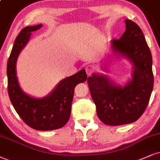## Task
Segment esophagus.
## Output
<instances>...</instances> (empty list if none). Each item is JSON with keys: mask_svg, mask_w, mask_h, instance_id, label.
Instances as JSON below:
<instances>
[{"mask_svg": "<svg viewBox=\"0 0 160 160\" xmlns=\"http://www.w3.org/2000/svg\"><path fill=\"white\" fill-rule=\"evenodd\" d=\"M85 70H86L87 74L90 75L95 71V67L92 65H87L85 66Z\"/></svg>", "mask_w": 160, "mask_h": 160, "instance_id": "esophagus-1", "label": "esophagus"}]
</instances>
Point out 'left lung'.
I'll list each match as a JSON object with an SVG mask.
<instances>
[{
	"label": "left lung",
	"instance_id": "obj_1",
	"mask_svg": "<svg viewBox=\"0 0 160 160\" xmlns=\"http://www.w3.org/2000/svg\"><path fill=\"white\" fill-rule=\"evenodd\" d=\"M125 31L112 40L114 52L134 64L132 80L122 88L103 75L92 74L87 80L99 119L107 125L134 122L147 108L153 87L152 57L142 30L136 23L125 20Z\"/></svg>",
	"mask_w": 160,
	"mask_h": 160
}]
</instances>
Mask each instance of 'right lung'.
<instances>
[{
	"instance_id": "1",
	"label": "right lung",
	"mask_w": 160,
	"mask_h": 160,
	"mask_svg": "<svg viewBox=\"0 0 160 160\" xmlns=\"http://www.w3.org/2000/svg\"><path fill=\"white\" fill-rule=\"evenodd\" d=\"M41 26L42 24L26 26L16 38L7 62V88L14 108L26 125L35 130L51 131L62 128L69 120L74 88L80 82L86 81L87 74L82 69L65 78L51 94L43 99L31 98L22 92L16 77V61L31 32Z\"/></svg>"
}]
</instances>
